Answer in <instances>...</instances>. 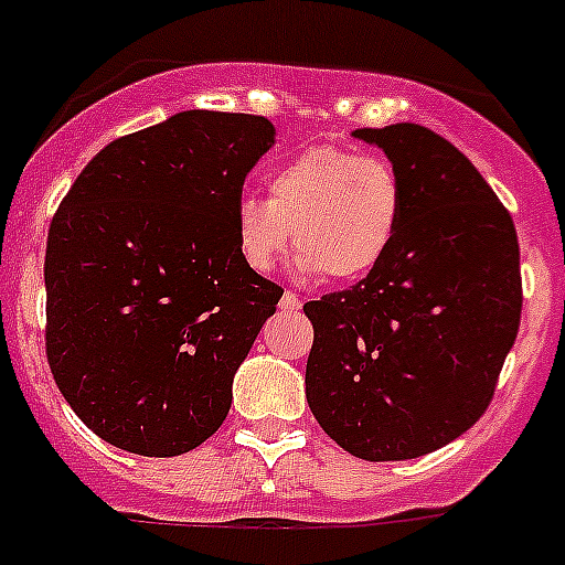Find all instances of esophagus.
I'll use <instances>...</instances> for the list:
<instances>
[{
	"mask_svg": "<svg viewBox=\"0 0 565 565\" xmlns=\"http://www.w3.org/2000/svg\"><path fill=\"white\" fill-rule=\"evenodd\" d=\"M278 309H281V312H295V309H300V298L287 289V292L281 295V300H278Z\"/></svg>",
	"mask_w": 565,
	"mask_h": 565,
	"instance_id": "34e87169",
	"label": "esophagus"
}]
</instances>
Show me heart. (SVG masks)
Wrapping results in <instances>:
<instances>
[{
	"label": "heart",
	"mask_w": 565,
	"mask_h": 565,
	"mask_svg": "<svg viewBox=\"0 0 565 565\" xmlns=\"http://www.w3.org/2000/svg\"><path fill=\"white\" fill-rule=\"evenodd\" d=\"M402 220V178L387 158L318 145L273 167L267 198L242 194L236 247L247 267L270 273L292 236L307 276L360 281L393 250Z\"/></svg>",
	"instance_id": "1"
}]
</instances>
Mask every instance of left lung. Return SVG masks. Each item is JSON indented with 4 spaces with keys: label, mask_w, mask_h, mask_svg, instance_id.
Listing matches in <instances>:
<instances>
[{
    "label": "left lung",
    "mask_w": 565,
    "mask_h": 565,
    "mask_svg": "<svg viewBox=\"0 0 565 565\" xmlns=\"http://www.w3.org/2000/svg\"><path fill=\"white\" fill-rule=\"evenodd\" d=\"M402 178L404 220L382 265L303 312L307 402L371 462L413 460L471 429L521 323L519 236L477 167L424 125L354 130Z\"/></svg>",
    "instance_id": "1"
}]
</instances>
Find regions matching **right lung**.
Wrapping results in <instances>:
<instances>
[{
	"instance_id": "right-lung-1",
	"label": "right lung",
	"mask_w": 565,
	"mask_h": 565,
	"mask_svg": "<svg viewBox=\"0 0 565 565\" xmlns=\"http://www.w3.org/2000/svg\"><path fill=\"white\" fill-rule=\"evenodd\" d=\"M265 116L183 110L110 141L46 236V362L77 418L141 457L198 449L284 289L245 265L236 203Z\"/></svg>"
}]
</instances>
